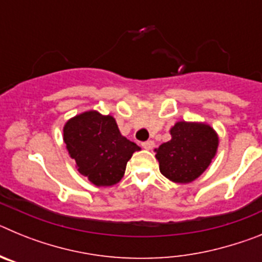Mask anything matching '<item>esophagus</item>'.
Returning <instances> with one entry per match:
<instances>
[{
  "label": "esophagus",
  "mask_w": 262,
  "mask_h": 262,
  "mask_svg": "<svg viewBox=\"0 0 262 262\" xmlns=\"http://www.w3.org/2000/svg\"><path fill=\"white\" fill-rule=\"evenodd\" d=\"M142 147L144 148V149H148V151H149V149H152V148L155 147V142L154 140H147V142L142 143Z\"/></svg>",
  "instance_id": "esophagus-1"
}]
</instances>
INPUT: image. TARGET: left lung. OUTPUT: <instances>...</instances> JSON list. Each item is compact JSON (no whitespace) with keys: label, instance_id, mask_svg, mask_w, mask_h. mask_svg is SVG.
<instances>
[{"label":"left lung","instance_id":"8db88e82","mask_svg":"<svg viewBox=\"0 0 262 262\" xmlns=\"http://www.w3.org/2000/svg\"><path fill=\"white\" fill-rule=\"evenodd\" d=\"M172 139L155 148L160 172L176 184H190L209 168L219 147V136L205 122L180 120L170 128Z\"/></svg>","mask_w":262,"mask_h":262}]
</instances>
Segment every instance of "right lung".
<instances>
[{
	"instance_id": "obj_1",
	"label": "right lung",
	"mask_w": 262,
	"mask_h": 262,
	"mask_svg": "<svg viewBox=\"0 0 262 262\" xmlns=\"http://www.w3.org/2000/svg\"><path fill=\"white\" fill-rule=\"evenodd\" d=\"M62 139L78 173L96 186H113L124 176L127 161L142 148L120 134L113 115L88 110L67 120Z\"/></svg>"
}]
</instances>
